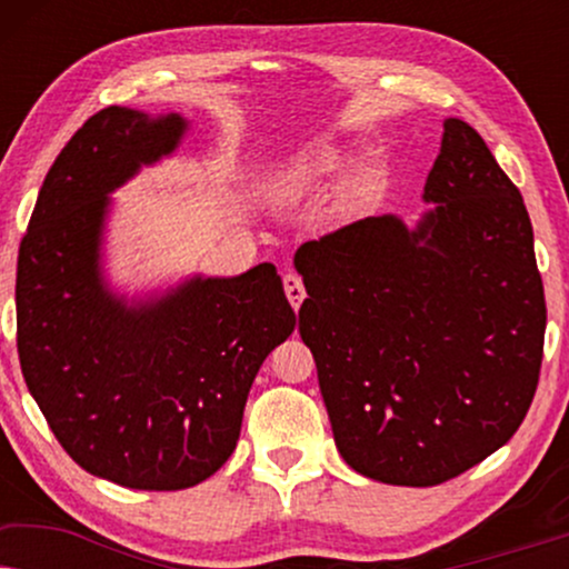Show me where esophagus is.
Instances as JSON below:
<instances>
[{"instance_id": "34e87169", "label": "esophagus", "mask_w": 569, "mask_h": 569, "mask_svg": "<svg viewBox=\"0 0 569 569\" xmlns=\"http://www.w3.org/2000/svg\"><path fill=\"white\" fill-rule=\"evenodd\" d=\"M282 282H284L287 300H290V306L298 310L302 306V300H306V287H302V279L295 274V271H287V274L282 277Z\"/></svg>"}]
</instances>
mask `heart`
<instances>
[{
	"label": "heart",
	"instance_id": "b5f03b06",
	"mask_svg": "<svg viewBox=\"0 0 569 569\" xmlns=\"http://www.w3.org/2000/svg\"><path fill=\"white\" fill-rule=\"evenodd\" d=\"M333 162H337V154H333V150H329V147L306 154V158H300L298 162H295V166L290 168V173H287V178H284L287 189H295V186L306 183L308 178L326 173V170L333 168Z\"/></svg>",
	"mask_w": 569,
	"mask_h": 569
}]
</instances>
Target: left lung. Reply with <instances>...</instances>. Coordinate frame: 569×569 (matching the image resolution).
Returning <instances> with one entry per match:
<instances>
[{
    "label": "left lung",
    "mask_w": 569,
    "mask_h": 569,
    "mask_svg": "<svg viewBox=\"0 0 569 569\" xmlns=\"http://www.w3.org/2000/svg\"><path fill=\"white\" fill-rule=\"evenodd\" d=\"M425 199L417 230L365 217L295 253L339 453L401 487L442 485L516 435L547 331L523 197L461 119L446 121Z\"/></svg>",
    "instance_id": "1"
}]
</instances>
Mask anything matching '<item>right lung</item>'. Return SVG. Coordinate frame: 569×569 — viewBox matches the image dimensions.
<instances>
[{
  "mask_svg": "<svg viewBox=\"0 0 569 569\" xmlns=\"http://www.w3.org/2000/svg\"><path fill=\"white\" fill-rule=\"evenodd\" d=\"M181 116H90L59 152L20 240L18 355L61 448L131 489H186L236 450L261 362L295 331L271 263L127 308L98 279L106 193L178 144Z\"/></svg>",
  "mask_w": 569,
  "mask_h": 569,
  "instance_id": "add662e5",
  "label": "right lung"
}]
</instances>
